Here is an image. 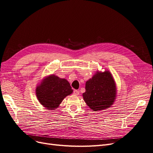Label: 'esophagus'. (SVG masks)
<instances>
[{"label": "esophagus", "instance_id": "34e87169", "mask_svg": "<svg viewBox=\"0 0 153 153\" xmlns=\"http://www.w3.org/2000/svg\"><path fill=\"white\" fill-rule=\"evenodd\" d=\"M79 91H78V90H74L73 91V94H75V95H78L79 94Z\"/></svg>", "mask_w": 153, "mask_h": 153}]
</instances>
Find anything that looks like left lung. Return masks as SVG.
<instances>
[{"label":"left lung","instance_id":"8db88e82","mask_svg":"<svg viewBox=\"0 0 153 153\" xmlns=\"http://www.w3.org/2000/svg\"><path fill=\"white\" fill-rule=\"evenodd\" d=\"M116 87L114 78L108 71L97 72L85 84V92L83 98L93 111L107 108L114 103Z\"/></svg>","mask_w":153,"mask_h":153}]
</instances>
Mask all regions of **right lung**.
Segmentation results:
<instances>
[{
  "mask_svg": "<svg viewBox=\"0 0 153 153\" xmlns=\"http://www.w3.org/2000/svg\"><path fill=\"white\" fill-rule=\"evenodd\" d=\"M36 96L39 103L48 110L56 109L73 89L69 83L54 75L46 78L36 88Z\"/></svg>",
  "mask_w": 153,
  "mask_h": 153,
  "instance_id": "1",
  "label": "right lung"
}]
</instances>
